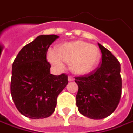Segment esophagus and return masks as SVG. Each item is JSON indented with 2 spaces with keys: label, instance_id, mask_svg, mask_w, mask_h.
Masks as SVG:
<instances>
[{
  "label": "esophagus",
  "instance_id": "esophagus-1",
  "mask_svg": "<svg viewBox=\"0 0 133 133\" xmlns=\"http://www.w3.org/2000/svg\"><path fill=\"white\" fill-rule=\"evenodd\" d=\"M74 77L72 76H68V81H74Z\"/></svg>",
  "mask_w": 133,
  "mask_h": 133
}]
</instances>
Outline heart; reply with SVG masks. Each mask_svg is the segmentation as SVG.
I'll use <instances>...</instances> for the list:
<instances>
[{"label":"heart","mask_w":133,"mask_h":133,"mask_svg":"<svg viewBox=\"0 0 133 133\" xmlns=\"http://www.w3.org/2000/svg\"><path fill=\"white\" fill-rule=\"evenodd\" d=\"M99 59L98 48L82 41L62 44L56 47V51L50 50L48 52V59L56 68L63 70L64 62L70 63L73 72L80 75L92 71Z\"/></svg>","instance_id":"obj_1"}]
</instances>
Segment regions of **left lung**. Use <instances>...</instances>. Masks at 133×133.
<instances>
[{
	"mask_svg": "<svg viewBox=\"0 0 133 133\" xmlns=\"http://www.w3.org/2000/svg\"><path fill=\"white\" fill-rule=\"evenodd\" d=\"M98 46L102 54L100 66L87 75L75 77L78 110L94 120L105 118L116 109L122 89L120 62L109 50L101 44Z\"/></svg>",
	"mask_w": 133,
	"mask_h": 133,
	"instance_id": "8db88e82",
	"label": "left lung"
}]
</instances>
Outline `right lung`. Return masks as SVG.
<instances>
[{"instance_id": "add662e5", "label": "right lung", "mask_w": 133, "mask_h": 133, "mask_svg": "<svg viewBox=\"0 0 133 133\" xmlns=\"http://www.w3.org/2000/svg\"><path fill=\"white\" fill-rule=\"evenodd\" d=\"M59 36L41 35L18 54L12 64L10 91L21 114L32 119L45 118L55 110L57 97L65 88L68 75H53L47 60L50 45Z\"/></svg>"}]
</instances>
